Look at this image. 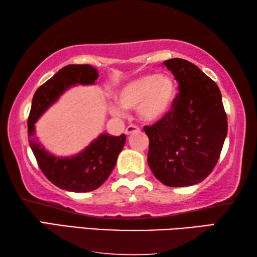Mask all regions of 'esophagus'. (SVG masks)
<instances>
[{"instance_id": "1", "label": "esophagus", "mask_w": 257, "mask_h": 257, "mask_svg": "<svg viewBox=\"0 0 257 257\" xmlns=\"http://www.w3.org/2000/svg\"><path fill=\"white\" fill-rule=\"evenodd\" d=\"M138 130H139V128L137 127V125H135V124H130V125H128L127 128H125L124 133H125V135H130V134H133V133H136V132H138Z\"/></svg>"}]
</instances>
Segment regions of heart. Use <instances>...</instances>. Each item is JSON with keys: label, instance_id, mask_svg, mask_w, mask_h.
Returning <instances> with one entry per match:
<instances>
[{"label": "heart", "instance_id": "obj_1", "mask_svg": "<svg viewBox=\"0 0 257 257\" xmlns=\"http://www.w3.org/2000/svg\"><path fill=\"white\" fill-rule=\"evenodd\" d=\"M177 87L168 75H144L125 82L115 93L121 107H137L138 116L145 122H156L168 114L175 102ZM113 114H121V108L111 107Z\"/></svg>", "mask_w": 257, "mask_h": 257}]
</instances>
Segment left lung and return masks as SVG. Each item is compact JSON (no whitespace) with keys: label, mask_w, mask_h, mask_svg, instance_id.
I'll return each instance as SVG.
<instances>
[{"label":"left lung","mask_w":257,"mask_h":257,"mask_svg":"<svg viewBox=\"0 0 257 257\" xmlns=\"http://www.w3.org/2000/svg\"><path fill=\"white\" fill-rule=\"evenodd\" d=\"M163 64L179 93L164 118L144 127L150 139L147 162L165 186H193L217 163L228 133L227 114L219 87L194 63L175 58Z\"/></svg>","instance_id":"8db88e82"}]
</instances>
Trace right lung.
<instances>
[{
  "mask_svg": "<svg viewBox=\"0 0 257 257\" xmlns=\"http://www.w3.org/2000/svg\"><path fill=\"white\" fill-rule=\"evenodd\" d=\"M98 72L89 64H69L38 87L28 116V142L37 164L52 184L61 189L85 193L98 188L114 168L125 143L124 134H102L89 146L71 158H58L45 151L35 137V122L62 95L75 85H93Z\"/></svg>",
  "mask_w": 257,
  "mask_h": 257,
  "instance_id": "right-lung-1",
  "label": "right lung"
}]
</instances>
